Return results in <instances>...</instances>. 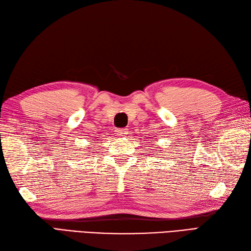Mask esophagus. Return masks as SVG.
<instances>
[{
  "label": "esophagus",
  "mask_w": 251,
  "mask_h": 251,
  "mask_svg": "<svg viewBox=\"0 0 251 251\" xmlns=\"http://www.w3.org/2000/svg\"><path fill=\"white\" fill-rule=\"evenodd\" d=\"M127 132L128 129H126V128H119V129L115 130V133L118 137H124L125 135H127Z\"/></svg>",
  "instance_id": "34e87169"
}]
</instances>
